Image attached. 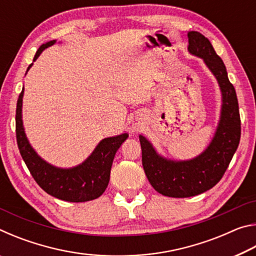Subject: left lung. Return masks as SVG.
Wrapping results in <instances>:
<instances>
[{"mask_svg":"<svg viewBox=\"0 0 256 256\" xmlns=\"http://www.w3.org/2000/svg\"><path fill=\"white\" fill-rule=\"evenodd\" d=\"M188 50L204 60L218 80L222 94V116L211 144L198 157L188 162L167 160L156 152L140 136L142 164L150 184L158 193L170 198H190L210 190L222 178L240 140V116L234 86L228 79L222 60L202 34L190 32Z\"/></svg>","mask_w":256,"mask_h":256,"instance_id":"1","label":"left lung"}]
</instances>
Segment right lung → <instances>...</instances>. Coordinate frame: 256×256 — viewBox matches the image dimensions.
Listing matches in <instances>:
<instances>
[{"mask_svg":"<svg viewBox=\"0 0 256 256\" xmlns=\"http://www.w3.org/2000/svg\"><path fill=\"white\" fill-rule=\"evenodd\" d=\"M52 40L42 44L36 52L34 60L38 58L42 52L47 47L55 44ZM28 66L27 71L32 68ZM24 89L19 94L16 110V144L21 157L27 164L30 174L40 188L50 196L60 200L68 202H86L94 200L105 192L110 183V168L112 159L120 144L128 138V134H120L118 136L106 138L99 142L97 148L89 156L84 162L70 170H62L52 166L42 160L32 148L24 134L21 108H22Z\"/></svg>","mask_w":256,"mask_h":256,"instance_id":"1","label":"right lung"}]
</instances>
